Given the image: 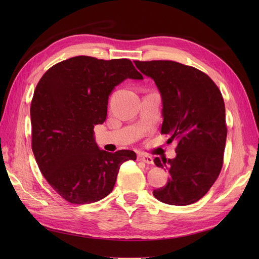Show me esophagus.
Masks as SVG:
<instances>
[{
	"label": "esophagus",
	"mask_w": 259,
	"mask_h": 259,
	"mask_svg": "<svg viewBox=\"0 0 259 259\" xmlns=\"http://www.w3.org/2000/svg\"><path fill=\"white\" fill-rule=\"evenodd\" d=\"M138 161L145 162L147 164H152L153 163V159L150 156L146 155V153H139V155H138Z\"/></svg>",
	"instance_id": "obj_1"
}]
</instances>
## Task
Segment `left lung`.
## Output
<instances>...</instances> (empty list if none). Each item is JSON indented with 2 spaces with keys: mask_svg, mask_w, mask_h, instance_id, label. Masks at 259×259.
<instances>
[{
  "mask_svg": "<svg viewBox=\"0 0 259 259\" xmlns=\"http://www.w3.org/2000/svg\"><path fill=\"white\" fill-rule=\"evenodd\" d=\"M135 64L160 92L161 134L178 142L174 159L153 160L170 177L152 194L168 205H190L207 194L223 167L227 138L223 96L207 74L188 65L162 60Z\"/></svg>",
  "mask_w": 259,
  "mask_h": 259,
  "instance_id": "obj_1",
  "label": "left lung"
}]
</instances>
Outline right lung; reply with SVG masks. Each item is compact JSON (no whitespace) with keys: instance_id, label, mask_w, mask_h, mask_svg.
Instances as JSON below:
<instances>
[{"instance_id":"obj_1","label":"right lung","mask_w":259,"mask_h":259,"mask_svg":"<svg viewBox=\"0 0 259 259\" xmlns=\"http://www.w3.org/2000/svg\"><path fill=\"white\" fill-rule=\"evenodd\" d=\"M125 79L142 80L128 59L74 57L43 74L31 103L32 150L42 175L71 203H91L112 191L130 150L99 148L96 124L107 118L109 96Z\"/></svg>"}]
</instances>
